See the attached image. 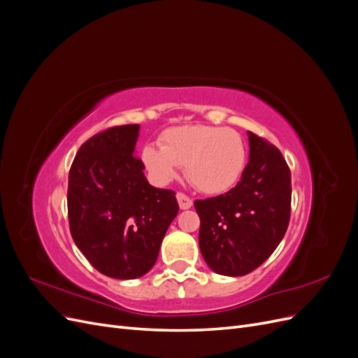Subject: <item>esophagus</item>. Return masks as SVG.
I'll return each instance as SVG.
<instances>
[{
    "instance_id": "34e87169",
    "label": "esophagus",
    "mask_w": 358,
    "mask_h": 358,
    "mask_svg": "<svg viewBox=\"0 0 358 358\" xmlns=\"http://www.w3.org/2000/svg\"><path fill=\"white\" fill-rule=\"evenodd\" d=\"M176 199H178V203H179V208H180L182 210L189 209L191 206H192V200H191V199L187 196V194H183V192H178Z\"/></svg>"
}]
</instances>
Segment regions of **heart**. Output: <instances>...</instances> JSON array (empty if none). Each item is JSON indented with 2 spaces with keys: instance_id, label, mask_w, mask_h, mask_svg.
Listing matches in <instances>:
<instances>
[{
  "instance_id": "b5f03b06",
  "label": "heart",
  "mask_w": 358,
  "mask_h": 358,
  "mask_svg": "<svg viewBox=\"0 0 358 358\" xmlns=\"http://www.w3.org/2000/svg\"><path fill=\"white\" fill-rule=\"evenodd\" d=\"M159 145L142 150L143 164L155 180L167 183L185 166L189 182L204 194L231 189L241 179L246 162L242 136L231 128L182 125L166 129Z\"/></svg>"
}]
</instances>
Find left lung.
<instances>
[{
    "label": "left lung",
    "mask_w": 358,
    "mask_h": 358,
    "mask_svg": "<svg viewBox=\"0 0 358 358\" xmlns=\"http://www.w3.org/2000/svg\"><path fill=\"white\" fill-rule=\"evenodd\" d=\"M241 180L218 197L196 200L199 245L215 273L243 276L273 254L288 229L291 173L280 150L249 131Z\"/></svg>",
    "instance_id": "left-lung-1"
}]
</instances>
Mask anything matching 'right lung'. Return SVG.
<instances>
[{"label":"right lung","mask_w":358,"mask_h":358,"mask_svg":"<svg viewBox=\"0 0 358 358\" xmlns=\"http://www.w3.org/2000/svg\"><path fill=\"white\" fill-rule=\"evenodd\" d=\"M138 125H119L80 146L69 173L74 243L100 273L136 279L155 264L179 204L176 192L149 185L134 155Z\"/></svg>","instance_id":"right-lung-1"}]
</instances>
